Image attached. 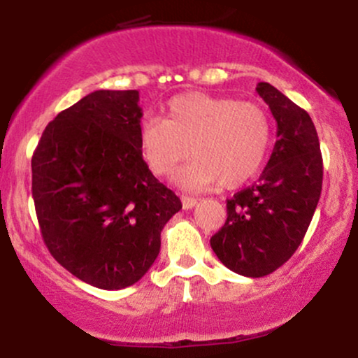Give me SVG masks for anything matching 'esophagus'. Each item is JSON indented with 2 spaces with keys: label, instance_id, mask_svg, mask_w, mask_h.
<instances>
[{
  "label": "esophagus",
  "instance_id": "34e87169",
  "mask_svg": "<svg viewBox=\"0 0 358 358\" xmlns=\"http://www.w3.org/2000/svg\"><path fill=\"white\" fill-rule=\"evenodd\" d=\"M196 202H199V200H196L195 196L182 195V205H183V208H185V210H190V208L195 207Z\"/></svg>",
  "mask_w": 358,
  "mask_h": 358
}]
</instances>
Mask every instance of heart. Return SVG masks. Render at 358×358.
<instances>
[{
    "instance_id": "1",
    "label": "heart",
    "mask_w": 358,
    "mask_h": 358,
    "mask_svg": "<svg viewBox=\"0 0 358 358\" xmlns=\"http://www.w3.org/2000/svg\"><path fill=\"white\" fill-rule=\"evenodd\" d=\"M269 143L271 122L261 106L202 92L173 97L165 119L150 117L139 126V148L155 175H171L195 156L175 178L188 190L245 183L264 163Z\"/></svg>"
}]
</instances>
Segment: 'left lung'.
<instances>
[{
  "instance_id": "left-lung-1",
  "label": "left lung",
  "mask_w": 358,
  "mask_h": 358,
  "mask_svg": "<svg viewBox=\"0 0 358 358\" xmlns=\"http://www.w3.org/2000/svg\"><path fill=\"white\" fill-rule=\"evenodd\" d=\"M257 94L278 122V141L257 183L227 200V220L210 245L224 266L248 278L274 273L310 227L323 182L318 134L310 114L268 82Z\"/></svg>"
}]
</instances>
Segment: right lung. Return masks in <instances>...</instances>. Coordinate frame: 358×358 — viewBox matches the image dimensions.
<instances>
[{"mask_svg": "<svg viewBox=\"0 0 358 358\" xmlns=\"http://www.w3.org/2000/svg\"><path fill=\"white\" fill-rule=\"evenodd\" d=\"M138 90H96L45 127L31 156V195L55 261L101 289L138 282L182 208L139 148Z\"/></svg>", "mask_w": 358, "mask_h": 358, "instance_id": "obj_1", "label": "right lung"}]
</instances>
